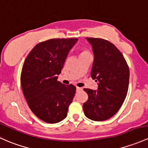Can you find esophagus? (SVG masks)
I'll list each match as a JSON object with an SVG mask.
<instances>
[{
  "mask_svg": "<svg viewBox=\"0 0 148 148\" xmlns=\"http://www.w3.org/2000/svg\"><path fill=\"white\" fill-rule=\"evenodd\" d=\"M77 91H82V88H80V87H78V86H77Z\"/></svg>",
  "mask_w": 148,
  "mask_h": 148,
  "instance_id": "34e87169",
  "label": "esophagus"
}]
</instances>
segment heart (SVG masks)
Wrapping results in <instances>:
<instances>
[{
    "mask_svg": "<svg viewBox=\"0 0 148 148\" xmlns=\"http://www.w3.org/2000/svg\"><path fill=\"white\" fill-rule=\"evenodd\" d=\"M89 52H88V50L86 49H84V48H82V49H80V57L81 56H83V55H86V54H89Z\"/></svg>",
    "mask_w": 148,
    "mask_h": 148,
    "instance_id": "heart-1",
    "label": "heart"
}]
</instances>
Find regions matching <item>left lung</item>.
Here are the masks:
<instances>
[{"instance_id":"8db88e82","label":"left lung","mask_w":148,"mask_h":148,"mask_svg":"<svg viewBox=\"0 0 148 148\" xmlns=\"http://www.w3.org/2000/svg\"><path fill=\"white\" fill-rule=\"evenodd\" d=\"M94 55L91 77L99 81L98 90L84 88L88 100L83 104L85 116L102 121L114 116L127 93L128 66L123 55L113 43L101 38L86 37Z\"/></svg>"}]
</instances>
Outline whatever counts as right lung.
Returning <instances> with one entry per match:
<instances>
[{"mask_svg":"<svg viewBox=\"0 0 148 148\" xmlns=\"http://www.w3.org/2000/svg\"><path fill=\"white\" fill-rule=\"evenodd\" d=\"M78 39H51L38 43L26 57L21 82L23 94L34 114L48 123L67 116L76 87L57 81L68 53Z\"/></svg>","mask_w":148,"mask_h":148,"instance_id":"obj_1","label":"right lung"}]
</instances>
